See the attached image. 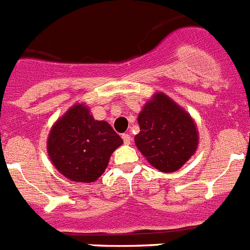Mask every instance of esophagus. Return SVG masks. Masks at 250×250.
Returning <instances> with one entry per match:
<instances>
[{"label":"esophagus","instance_id":"34e87169","mask_svg":"<svg viewBox=\"0 0 250 250\" xmlns=\"http://www.w3.org/2000/svg\"><path fill=\"white\" fill-rule=\"evenodd\" d=\"M121 138H123V140L125 144L126 145L130 144V141H131V136H130L129 134H123V136H121Z\"/></svg>","mask_w":250,"mask_h":250}]
</instances>
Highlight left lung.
I'll use <instances>...</instances> for the list:
<instances>
[{
  "label": "left lung",
  "mask_w": 250,
  "mask_h": 250,
  "mask_svg": "<svg viewBox=\"0 0 250 250\" xmlns=\"http://www.w3.org/2000/svg\"><path fill=\"white\" fill-rule=\"evenodd\" d=\"M138 123L136 146L159 171L174 173L196 151L199 135L193 118L163 92L145 104Z\"/></svg>",
  "instance_id": "1"
}]
</instances>
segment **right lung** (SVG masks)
Instances as JSON below:
<instances>
[{"mask_svg": "<svg viewBox=\"0 0 250 250\" xmlns=\"http://www.w3.org/2000/svg\"><path fill=\"white\" fill-rule=\"evenodd\" d=\"M123 143L110 124L95 120L85 104H75L51 127L47 152L63 176L72 182L94 183Z\"/></svg>", "mask_w": 250, "mask_h": 250, "instance_id": "add662e5", "label": "right lung"}]
</instances>
